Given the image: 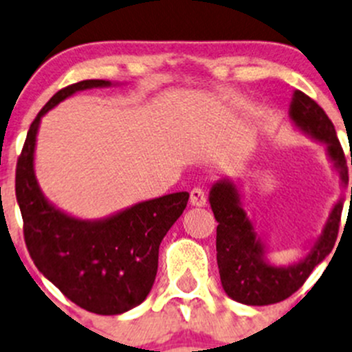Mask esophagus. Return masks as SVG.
Returning a JSON list of instances; mask_svg holds the SVG:
<instances>
[{"mask_svg":"<svg viewBox=\"0 0 352 352\" xmlns=\"http://www.w3.org/2000/svg\"><path fill=\"white\" fill-rule=\"evenodd\" d=\"M206 202H208V196H206V192L201 187L190 190V204L196 206V208H204Z\"/></svg>","mask_w":352,"mask_h":352,"instance_id":"34e87169","label":"esophagus"}]
</instances>
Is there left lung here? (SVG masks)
I'll return each instance as SVG.
<instances>
[{"label":"left lung","instance_id":"obj_1","mask_svg":"<svg viewBox=\"0 0 352 352\" xmlns=\"http://www.w3.org/2000/svg\"><path fill=\"white\" fill-rule=\"evenodd\" d=\"M289 119L298 133L324 144L340 189H346L349 182L346 156L327 113L303 91L294 90L289 104ZM209 204L218 221L216 258L223 289L239 303L264 307L279 303L300 289L311 271L332 252L339 232L344 197L332 206L322 232L305 245L300 257L285 265L274 264L269 257L271 247L255 230L252 218H248L243 194L235 180L221 179L212 184Z\"/></svg>","mask_w":352,"mask_h":352}]
</instances>
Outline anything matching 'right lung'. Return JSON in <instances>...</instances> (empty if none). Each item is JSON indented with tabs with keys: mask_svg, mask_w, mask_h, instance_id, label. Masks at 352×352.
Masks as SVG:
<instances>
[{
	"mask_svg": "<svg viewBox=\"0 0 352 352\" xmlns=\"http://www.w3.org/2000/svg\"><path fill=\"white\" fill-rule=\"evenodd\" d=\"M116 85L85 80L59 90L28 129L15 179L25 243L34 264L73 303L98 315H120L146 300L158 271L160 243L189 201V192L166 194L105 218L83 219L44 196L35 175L42 117L78 91Z\"/></svg>",
	"mask_w": 352,
	"mask_h": 352,
	"instance_id": "obj_1",
	"label": "right lung"
}]
</instances>
